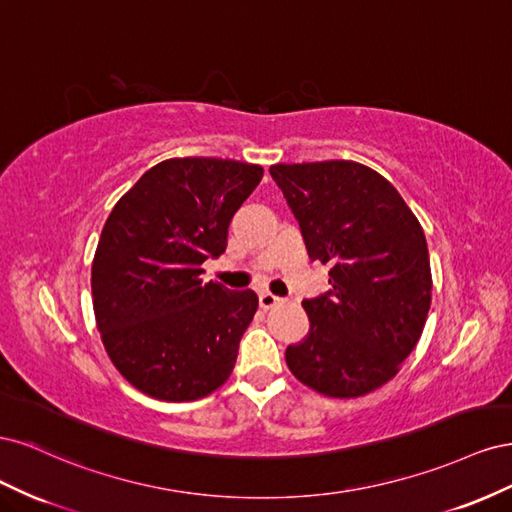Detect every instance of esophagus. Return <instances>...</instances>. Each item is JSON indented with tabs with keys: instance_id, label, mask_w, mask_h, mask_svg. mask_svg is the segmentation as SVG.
<instances>
[{
	"instance_id": "1",
	"label": "esophagus",
	"mask_w": 512,
	"mask_h": 512,
	"mask_svg": "<svg viewBox=\"0 0 512 512\" xmlns=\"http://www.w3.org/2000/svg\"><path fill=\"white\" fill-rule=\"evenodd\" d=\"M258 303H260L262 309H273V307H277V305H282L284 299L275 297V294H271V292H260Z\"/></svg>"
}]
</instances>
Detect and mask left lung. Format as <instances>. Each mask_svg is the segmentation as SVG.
<instances>
[{
    "label": "left lung",
    "instance_id": "8db88e82",
    "mask_svg": "<svg viewBox=\"0 0 512 512\" xmlns=\"http://www.w3.org/2000/svg\"><path fill=\"white\" fill-rule=\"evenodd\" d=\"M331 290L305 299L309 333L286 348L294 378L327 397L389 382L421 339L431 305L425 232L393 185L350 160L269 168Z\"/></svg>",
    "mask_w": 512,
    "mask_h": 512
}]
</instances>
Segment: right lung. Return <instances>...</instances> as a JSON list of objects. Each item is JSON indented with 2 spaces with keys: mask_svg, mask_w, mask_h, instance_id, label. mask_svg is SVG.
Returning a JSON list of instances; mask_svg holds the SVG:
<instances>
[{
  "mask_svg": "<svg viewBox=\"0 0 512 512\" xmlns=\"http://www.w3.org/2000/svg\"><path fill=\"white\" fill-rule=\"evenodd\" d=\"M262 166L170 158L119 198L91 265L102 344L134 389L194 401L228 380L258 309L254 290L203 282V262L226 250L228 224Z\"/></svg>",
  "mask_w": 512,
  "mask_h": 512,
  "instance_id": "right-lung-1",
  "label": "right lung"
}]
</instances>
